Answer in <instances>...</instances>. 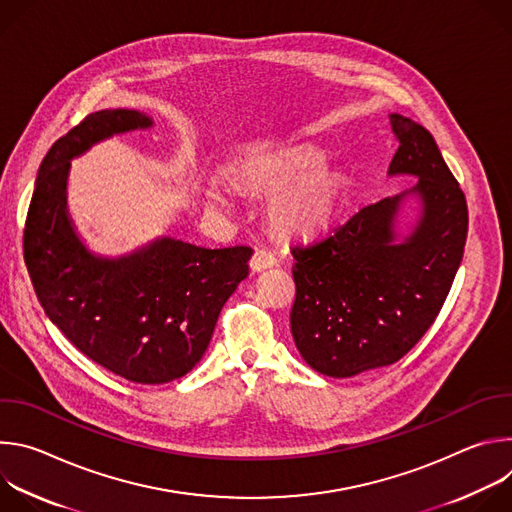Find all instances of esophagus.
I'll return each mask as SVG.
<instances>
[{
	"label": "esophagus",
	"mask_w": 512,
	"mask_h": 512,
	"mask_svg": "<svg viewBox=\"0 0 512 512\" xmlns=\"http://www.w3.org/2000/svg\"><path fill=\"white\" fill-rule=\"evenodd\" d=\"M275 263H277L275 255H273L271 251H267V249H257V251L253 253L251 261H249L253 273H259V271H263V269H269V267H273Z\"/></svg>",
	"instance_id": "34e87169"
}]
</instances>
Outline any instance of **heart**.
I'll use <instances>...</instances> for the list:
<instances>
[{
  "instance_id": "1",
  "label": "heart",
  "mask_w": 512,
  "mask_h": 512,
  "mask_svg": "<svg viewBox=\"0 0 512 512\" xmlns=\"http://www.w3.org/2000/svg\"><path fill=\"white\" fill-rule=\"evenodd\" d=\"M322 164L324 158L316 150L287 148L249 164L243 180L263 190H277L294 181L273 202L271 221L281 231L310 235L334 221L342 198V178L332 170L320 171ZM210 198L227 204L223 190L218 188H212Z\"/></svg>"
}]
</instances>
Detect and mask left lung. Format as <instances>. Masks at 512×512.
Wrapping results in <instances>:
<instances>
[{
  "label": "left lung",
  "instance_id": "obj_1",
  "mask_svg": "<svg viewBox=\"0 0 512 512\" xmlns=\"http://www.w3.org/2000/svg\"><path fill=\"white\" fill-rule=\"evenodd\" d=\"M389 119L399 141L389 176H415L417 184L362 206L328 237L291 247V334L310 367L334 379L405 356L440 314L464 255L466 198L433 135L399 113ZM409 195L420 200V216L399 242L398 212Z\"/></svg>",
  "mask_w": 512,
  "mask_h": 512
}]
</instances>
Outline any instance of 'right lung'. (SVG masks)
<instances>
[{"mask_svg":"<svg viewBox=\"0 0 512 512\" xmlns=\"http://www.w3.org/2000/svg\"><path fill=\"white\" fill-rule=\"evenodd\" d=\"M152 125L135 109H105L62 135L40 164L24 229V261L46 316L93 362L141 385L196 367L253 255L245 245L206 249L172 237L121 257L87 249L66 206L70 160Z\"/></svg>","mask_w":512,"mask_h":512,"instance_id":"1","label":"right lung"}]
</instances>
